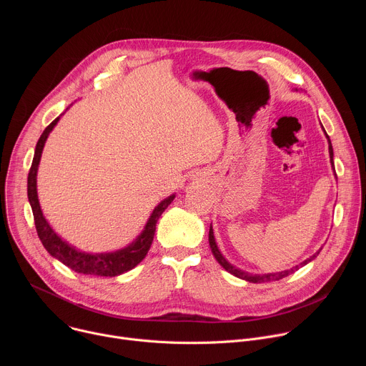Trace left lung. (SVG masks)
<instances>
[{
	"instance_id": "1",
	"label": "left lung",
	"mask_w": 366,
	"mask_h": 366,
	"mask_svg": "<svg viewBox=\"0 0 366 366\" xmlns=\"http://www.w3.org/2000/svg\"><path fill=\"white\" fill-rule=\"evenodd\" d=\"M326 137H327V140H329V153H330V158H332V164H333V147H332V143H330V139H329V136L326 134ZM208 242H210V247H212V252H213V254H214V257H216V260L217 262L227 271V272H230V274H233L234 277H237V278H240V280H244V281H249V282H269V281H280V280H282L284 277H288L290 274H292V272H295L297 269H298V267H294V268H291V269H287V271H282V272H277V274H265V275H252V274H249V272H244V271H240V269H237V268H234L232 264H229L227 260L224 259V256L222 254V252L219 250V247H217V243H216V239H214V233H213V227L210 226V233H208ZM322 250V249H320ZM320 250L319 252H316L315 254H312L311 257H308L307 260H304V262L301 264V265H307L310 260H312L315 259L319 253H320Z\"/></svg>"
}]
</instances>
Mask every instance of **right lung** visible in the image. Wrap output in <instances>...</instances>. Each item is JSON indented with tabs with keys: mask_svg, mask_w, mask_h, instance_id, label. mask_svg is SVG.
I'll return each mask as SVG.
<instances>
[{
	"mask_svg": "<svg viewBox=\"0 0 366 366\" xmlns=\"http://www.w3.org/2000/svg\"><path fill=\"white\" fill-rule=\"evenodd\" d=\"M61 117L55 119L51 122L44 132L41 133L36 150H34V158L31 162V168L27 177V197L29 202L31 205L33 210V217H34V224L37 230V236L40 242L43 243L44 249L54 256L64 265L71 268L72 271L84 275H97V277H117L122 275L130 269H133L136 265H139L144 256L147 254L150 244L153 242L154 230H156V223H158V219L162 216V213L167 210V207L174 201L175 194L169 195L164 201H161L158 205L154 207L153 213L150 214L143 232L137 236L134 242H132L127 247L116 250V252H109V253H86L75 249L72 244L68 242L62 240L55 230L51 229L44 219L41 208L39 204L37 198V168L40 164L41 158V152L46 143V139L49 133L54 130V127L58 124Z\"/></svg>",
	"mask_w": 366,
	"mask_h": 366,
	"instance_id": "obj_1",
	"label": "right lung"
}]
</instances>
